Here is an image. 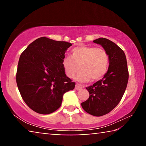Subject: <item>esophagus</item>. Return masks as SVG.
<instances>
[{"instance_id": "34e87169", "label": "esophagus", "mask_w": 146, "mask_h": 146, "mask_svg": "<svg viewBox=\"0 0 146 146\" xmlns=\"http://www.w3.org/2000/svg\"><path fill=\"white\" fill-rule=\"evenodd\" d=\"M83 88V86L80 84H76L75 86V89L76 90H80Z\"/></svg>"}]
</instances>
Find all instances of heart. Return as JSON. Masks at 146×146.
<instances>
[{
	"mask_svg": "<svg viewBox=\"0 0 146 146\" xmlns=\"http://www.w3.org/2000/svg\"><path fill=\"white\" fill-rule=\"evenodd\" d=\"M70 56L62 60L66 75L73 78L82 70L76 79L80 82L98 80L107 73L110 66V55L105 49L92 46H80L71 49Z\"/></svg>",
	"mask_w": 146,
	"mask_h": 146,
	"instance_id": "obj_1",
	"label": "heart"
}]
</instances>
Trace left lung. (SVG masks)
I'll return each mask as SVG.
<instances>
[{"instance_id": "8db88e82", "label": "left lung", "mask_w": 146, "mask_h": 146, "mask_svg": "<svg viewBox=\"0 0 146 146\" xmlns=\"http://www.w3.org/2000/svg\"><path fill=\"white\" fill-rule=\"evenodd\" d=\"M93 42L100 44L110 55V66L101 80L86 88L90 97L81 104L86 112L96 117L108 114L117 106L126 89L129 72L123 51L117 44L105 38Z\"/></svg>"}]
</instances>
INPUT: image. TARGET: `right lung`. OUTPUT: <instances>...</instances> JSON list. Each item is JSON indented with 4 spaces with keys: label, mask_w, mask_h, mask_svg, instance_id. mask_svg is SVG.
<instances>
[{
    "label": "right lung",
    "mask_w": 146,
    "mask_h": 146,
    "mask_svg": "<svg viewBox=\"0 0 146 146\" xmlns=\"http://www.w3.org/2000/svg\"><path fill=\"white\" fill-rule=\"evenodd\" d=\"M64 41L40 37L31 42L20 56L16 74L19 92L29 108L47 115L60 107L63 95L75 88L62 65L68 48Z\"/></svg>",
    "instance_id": "add662e5"
}]
</instances>
